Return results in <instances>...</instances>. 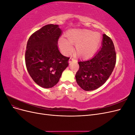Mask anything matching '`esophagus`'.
<instances>
[{"instance_id": "obj_1", "label": "esophagus", "mask_w": 135, "mask_h": 135, "mask_svg": "<svg viewBox=\"0 0 135 135\" xmlns=\"http://www.w3.org/2000/svg\"><path fill=\"white\" fill-rule=\"evenodd\" d=\"M75 60V59H74V58H73V57H71V58H70V59H69V63H70L71 61H74Z\"/></svg>"}]
</instances>
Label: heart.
Segmentation results:
<instances>
[{"label":"heart","instance_id":"heart-1","mask_svg":"<svg viewBox=\"0 0 135 135\" xmlns=\"http://www.w3.org/2000/svg\"><path fill=\"white\" fill-rule=\"evenodd\" d=\"M68 40L64 38L59 40V46L64 54H69L73 50L72 44H75L76 54L81 58L92 56L99 49L102 36L99 32L88 29H73L66 35Z\"/></svg>","mask_w":135,"mask_h":135}]
</instances>
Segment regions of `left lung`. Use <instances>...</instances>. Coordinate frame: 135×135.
I'll use <instances>...</instances> for the list:
<instances>
[{
	"label": "left lung",
	"instance_id": "left-lung-1",
	"mask_svg": "<svg viewBox=\"0 0 135 135\" xmlns=\"http://www.w3.org/2000/svg\"><path fill=\"white\" fill-rule=\"evenodd\" d=\"M116 59V52L112 40L104 34L101 50L92 59L78 62L79 69L75 75L78 84L87 91L99 88L112 74Z\"/></svg>",
	"mask_w": 135,
	"mask_h": 135
}]
</instances>
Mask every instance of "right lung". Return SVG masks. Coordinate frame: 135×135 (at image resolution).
Returning a JSON list of instances; mask_svg holds the SVG:
<instances>
[{
	"label": "right lung",
	"instance_id": "obj_1",
	"mask_svg": "<svg viewBox=\"0 0 135 135\" xmlns=\"http://www.w3.org/2000/svg\"><path fill=\"white\" fill-rule=\"evenodd\" d=\"M61 32L59 25L50 24L34 32L27 41V70L35 82L45 88L57 83L69 65L70 58L63 56L59 50L58 40Z\"/></svg>",
	"mask_w": 135,
	"mask_h": 135
}]
</instances>
